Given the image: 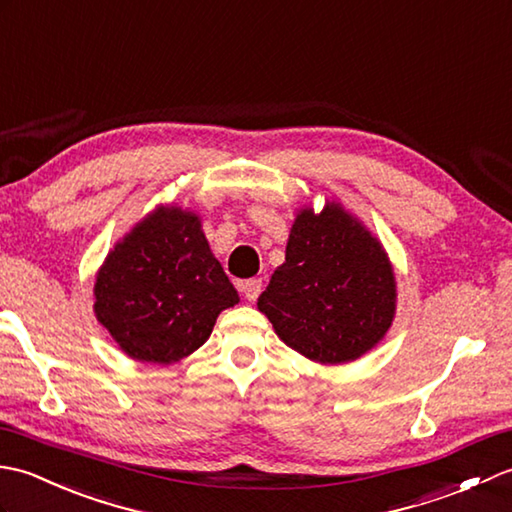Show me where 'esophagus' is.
I'll return each instance as SVG.
<instances>
[{
    "label": "esophagus",
    "instance_id": "obj_1",
    "mask_svg": "<svg viewBox=\"0 0 512 512\" xmlns=\"http://www.w3.org/2000/svg\"><path fill=\"white\" fill-rule=\"evenodd\" d=\"M260 291H263V282L256 280V278L241 282V293L245 295V300H247V302H256V300H258V295H260Z\"/></svg>",
    "mask_w": 512,
    "mask_h": 512
}]
</instances>
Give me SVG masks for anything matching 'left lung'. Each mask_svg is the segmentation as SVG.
<instances>
[{"instance_id": "8db88e82", "label": "left lung", "mask_w": 512, "mask_h": 512, "mask_svg": "<svg viewBox=\"0 0 512 512\" xmlns=\"http://www.w3.org/2000/svg\"><path fill=\"white\" fill-rule=\"evenodd\" d=\"M258 311L295 352L350 363L388 335L396 278L381 241L339 201L304 206L291 225L285 263L260 293Z\"/></svg>"}]
</instances>
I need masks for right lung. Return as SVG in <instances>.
<instances>
[{
    "label": "right lung",
    "mask_w": 512,
    "mask_h": 512,
    "mask_svg": "<svg viewBox=\"0 0 512 512\" xmlns=\"http://www.w3.org/2000/svg\"><path fill=\"white\" fill-rule=\"evenodd\" d=\"M238 293L214 258L201 217L157 206L107 254L94 282V313L124 355L168 366L208 342Z\"/></svg>",
    "instance_id": "1"
}]
</instances>
